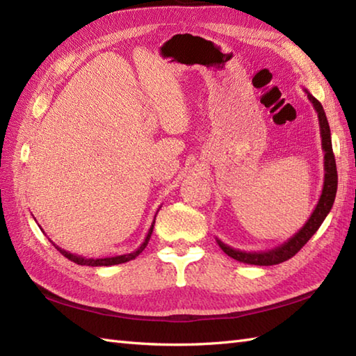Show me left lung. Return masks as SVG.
Masks as SVG:
<instances>
[{
	"mask_svg": "<svg viewBox=\"0 0 356 356\" xmlns=\"http://www.w3.org/2000/svg\"><path fill=\"white\" fill-rule=\"evenodd\" d=\"M306 93H307L309 101H311L314 105L316 115H318L321 147L324 151V184H323L320 200L316 203L314 213L311 214V217H309V220L305 223L303 228L295 234V236H292L289 240H286L284 243L275 246L274 249H268V251H259V252L255 251L246 252V251H240V249H234L228 245H225L222 240L216 238L218 246L222 248V251L225 254H228L234 260L246 263V264H255V266H272V264H278L289 260L291 257L297 254L300 249L307 243L309 238L318 231L321 223L324 222V218L327 217L332 207H334L337 186H338V174H337L335 156H334V151H332L330 128H329L326 113H324L320 101L315 99L307 90Z\"/></svg>",
	"mask_w": 356,
	"mask_h": 356,
	"instance_id": "8db88e82",
	"label": "left lung"
}]
</instances>
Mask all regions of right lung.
Here are the masks:
<instances>
[{"label": "right lung", "instance_id": "add662e5", "mask_svg": "<svg viewBox=\"0 0 356 356\" xmlns=\"http://www.w3.org/2000/svg\"><path fill=\"white\" fill-rule=\"evenodd\" d=\"M154 223H156V216H154V220L153 223H151L149 229H148V234L145 240H143V243L136 249V251L130 252V254H124V255H116V257H105V259H86V257H81V255H76V254H72V252H67L64 251V249H61L59 246H56L55 243H53V246H55L59 252H61L64 257H67V259L74 261L76 264H81V266H113V264H120V263H125V261H130L133 259H136L143 249L147 248L148 241H149V237L151 234H153V228H154Z\"/></svg>", "mask_w": 356, "mask_h": 356}]
</instances>
